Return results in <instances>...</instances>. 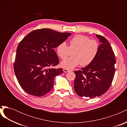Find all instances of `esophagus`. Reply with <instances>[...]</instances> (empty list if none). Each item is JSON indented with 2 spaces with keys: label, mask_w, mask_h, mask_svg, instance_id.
Listing matches in <instances>:
<instances>
[{
  "label": "esophagus",
  "mask_w": 127,
  "mask_h": 127,
  "mask_svg": "<svg viewBox=\"0 0 127 127\" xmlns=\"http://www.w3.org/2000/svg\"><path fill=\"white\" fill-rule=\"evenodd\" d=\"M63 70H64V72H69V71H70L69 70L67 69H64Z\"/></svg>",
  "instance_id": "34e87169"
}]
</instances>
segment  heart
<instances>
[{
	"instance_id": "obj_1",
	"label": "heart",
	"mask_w": 127,
	"mask_h": 127,
	"mask_svg": "<svg viewBox=\"0 0 127 127\" xmlns=\"http://www.w3.org/2000/svg\"><path fill=\"white\" fill-rule=\"evenodd\" d=\"M56 50L57 55L61 59H66L72 51V57L61 63L63 68L71 70L79 64L86 66L93 62L98 53L99 44L87 36L77 34L69 41L68 47L66 42H62Z\"/></svg>"
}]
</instances>
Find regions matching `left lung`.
<instances>
[{"instance_id":"obj_1","label":"left lung","mask_w":127,"mask_h":127,"mask_svg":"<svg viewBox=\"0 0 127 127\" xmlns=\"http://www.w3.org/2000/svg\"><path fill=\"white\" fill-rule=\"evenodd\" d=\"M96 35L101 43L96 57L87 66L75 71L74 90L79 96H100L109 89L113 79L116 63L114 53L104 37Z\"/></svg>"}]
</instances>
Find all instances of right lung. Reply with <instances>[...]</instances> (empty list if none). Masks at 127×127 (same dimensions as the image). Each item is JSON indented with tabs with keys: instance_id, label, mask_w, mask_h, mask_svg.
<instances>
[{
	"instance_id": "1",
	"label": "right lung",
	"mask_w": 127,
	"mask_h": 127,
	"mask_svg": "<svg viewBox=\"0 0 127 127\" xmlns=\"http://www.w3.org/2000/svg\"><path fill=\"white\" fill-rule=\"evenodd\" d=\"M71 34L37 29L20 42L14 69L18 83L27 93L42 96L52 90L55 77L63 72L62 68H52L59 63L54 48Z\"/></svg>"
}]
</instances>
